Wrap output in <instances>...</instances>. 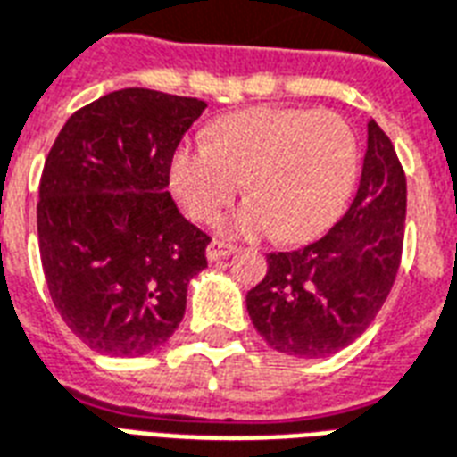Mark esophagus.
Masks as SVG:
<instances>
[{
	"mask_svg": "<svg viewBox=\"0 0 457 457\" xmlns=\"http://www.w3.org/2000/svg\"><path fill=\"white\" fill-rule=\"evenodd\" d=\"M233 250L236 247L233 245H226V243H219V240H212L210 245H207V260L210 262H217V260H224V257H228V254H233Z\"/></svg>",
	"mask_w": 457,
	"mask_h": 457,
	"instance_id": "1",
	"label": "esophagus"
}]
</instances>
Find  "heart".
<instances>
[{"mask_svg":"<svg viewBox=\"0 0 457 457\" xmlns=\"http://www.w3.org/2000/svg\"><path fill=\"white\" fill-rule=\"evenodd\" d=\"M355 173L357 140L338 114L253 107L214 121L210 143L176 147L169 183L190 217L212 219L243 180L250 197L219 219V231L305 243L341 214Z\"/></svg>","mask_w":457,"mask_h":457,"instance_id":"1","label":"heart"}]
</instances>
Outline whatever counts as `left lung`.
I'll list each match as a JSON object with an SVG mask.
<instances>
[{"label":"left lung","instance_id":"1","mask_svg":"<svg viewBox=\"0 0 457 457\" xmlns=\"http://www.w3.org/2000/svg\"><path fill=\"white\" fill-rule=\"evenodd\" d=\"M405 173L379 123L367 126L360 186L328 233L269 253L245 305L257 334L291 357H328L355 341L384 305L401 264Z\"/></svg>","mask_w":457,"mask_h":457}]
</instances>
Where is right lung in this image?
Returning <instances> with one entry per match:
<instances>
[{"mask_svg": "<svg viewBox=\"0 0 457 457\" xmlns=\"http://www.w3.org/2000/svg\"><path fill=\"white\" fill-rule=\"evenodd\" d=\"M207 102L126 87L78 109L47 154L37 238L66 327L102 355L152 353L179 328L210 238L169 193L171 154Z\"/></svg>", "mask_w": 457, "mask_h": 457, "instance_id": "1", "label": "right lung"}]
</instances>
